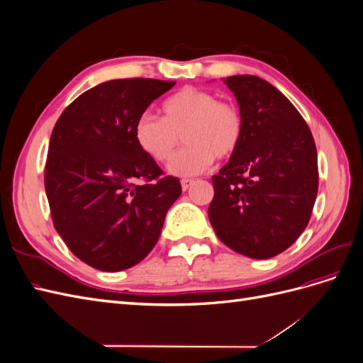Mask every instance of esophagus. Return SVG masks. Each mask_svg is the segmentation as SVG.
Here are the masks:
<instances>
[{
	"label": "esophagus",
	"instance_id": "esophagus-1",
	"mask_svg": "<svg viewBox=\"0 0 363 363\" xmlns=\"http://www.w3.org/2000/svg\"><path fill=\"white\" fill-rule=\"evenodd\" d=\"M194 183H195V180H192V179H183L182 180V189L183 191H188Z\"/></svg>",
	"mask_w": 363,
	"mask_h": 363
}]
</instances>
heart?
I'll list each match as a JSON object with an SVG mask.
<instances>
[{"label":"heart","instance_id":"obj_1","mask_svg":"<svg viewBox=\"0 0 363 363\" xmlns=\"http://www.w3.org/2000/svg\"><path fill=\"white\" fill-rule=\"evenodd\" d=\"M163 119L142 113L135 124L139 148L156 162H168L180 145H186L169 163V171L188 177L206 171L215 160L232 157L242 144L244 119L233 104L221 103L207 91L184 87L162 104Z\"/></svg>","mask_w":363,"mask_h":363}]
</instances>
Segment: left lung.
<instances>
[{
	"instance_id": "1",
	"label": "left lung",
	"mask_w": 363,
	"mask_h": 363,
	"mask_svg": "<svg viewBox=\"0 0 363 363\" xmlns=\"http://www.w3.org/2000/svg\"><path fill=\"white\" fill-rule=\"evenodd\" d=\"M244 119L242 144L212 177L208 219L228 248L269 259L309 224L318 194L315 140L294 104L256 75L224 82Z\"/></svg>"
}]
</instances>
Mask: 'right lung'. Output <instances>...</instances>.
<instances>
[{
	"instance_id": "1",
	"label": "right lung",
	"mask_w": 363,
	"mask_h": 363,
	"mask_svg": "<svg viewBox=\"0 0 363 363\" xmlns=\"http://www.w3.org/2000/svg\"><path fill=\"white\" fill-rule=\"evenodd\" d=\"M175 82L124 79L98 84L65 108L50 138L45 192L52 224L87 265L107 272L135 267L157 244L177 177L135 139V124Z\"/></svg>"
}]
</instances>
